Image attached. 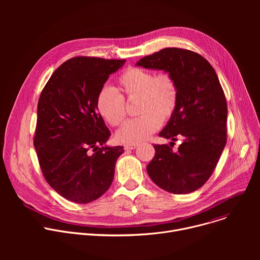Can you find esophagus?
Here are the masks:
<instances>
[{
    "mask_svg": "<svg viewBox=\"0 0 260 260\" xmlns=\"http://www.w3.org/2000/svg\"><path fill=\"white\" fill-rule=\"evenodd\" d=\"M136 147H137V145H135V144H126V145H124V150H126V151L134 150V149H136Z\"/></svg>",
    "mask_w": 260,
    "mask_h": 260,
    "instance_id": "esophagus-1",
    "label": "esophagus"
}]
</instances>
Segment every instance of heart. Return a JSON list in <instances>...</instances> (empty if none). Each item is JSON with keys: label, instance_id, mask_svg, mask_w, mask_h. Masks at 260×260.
<instances>
[{"label": "heart", "instance_id": "b5f03b06", "mask_svg": "<svg viewBox=\"0 0 260 260\" xmlns=\"http://www.w3.org/2000/svg\"><path fill=\"white\" fill-rule=\"evenodd\" d=\"M118 92L104 86L96 95L100 116L110 125L117 126L125 118L123 98L137 99L136 113L140 116L126 121L116 133L121 144H139L156 132L160 122L169 120L178 104V87L168 73L155 75L152 71L128 68L118 77Z\"/></svg>", "mask_w": 260, "mask_h": 260}]
</instances>
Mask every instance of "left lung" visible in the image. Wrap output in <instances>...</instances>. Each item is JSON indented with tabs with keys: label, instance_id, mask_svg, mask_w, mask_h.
<instances>
[{
	"label": "left lung",
	"instance_id": "obj_1",
	"mask_svg": "<svg viewBox=\"0 0 260 260\" xmlns=\"http://www.w3.org/2000/svg\"><path fill=\"white\" fill-rule=\"evenodd\" d=\"M136 66L164 71L178 87V104L159 136L182 143L177 151L154 145L147 173L161 189L176 194L196 191L211 177L226 144L228 105L217 74L202 55L165 48Z\"/></svg>",
	"mask_w": 260,
	"mask_h": 260
}]
</instances>
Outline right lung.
<instances>
[{
  "mask_svg": "<svg viewBox=\"0 0 260 260\" xmlns=\"http://www.w3.org/2000/svg\"><path fill=\"white\" fill-rule=\"evenodd\" d=\"M124 63L125 59L71 58L54 71L41 92L34 146L47 183L68 201L90 203L112 184L124 150L106 145L111 134L95 100L111 74Z\"/></svg>",
  "mask_w": 260,
  "mask_h": 260,
  "instance_id": "obj_1",
  "label": "right lung"
}]
</instances>
